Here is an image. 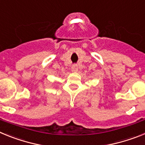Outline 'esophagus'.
<instances>
[{
  "mask_svg": "<svg viewBox=\"0 0 145 145\" xmlns=\"http://www.w3.org/2000/svg\"><path fill=\"white\" fill-rule=\"evenodd\" d=\"M72 70L74 72H77L78 70V65H72Z\"/></svg>",
  "mask_w": 145,
  "mask_h": 145,
  "instance_id": "esophagus-1",
  "label": "esophagus"
}]
</instances>
